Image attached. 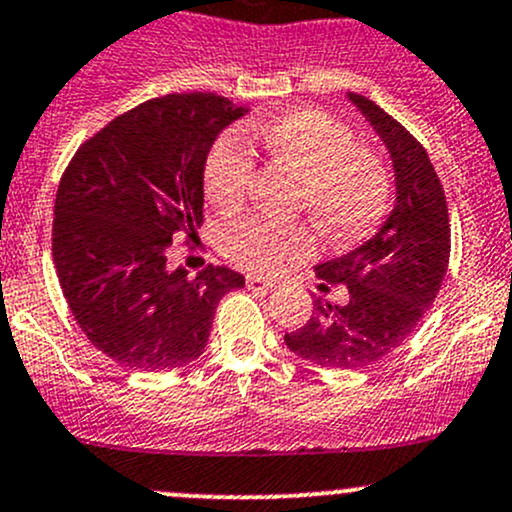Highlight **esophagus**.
Masks as SVG:
<instances>
[{
    "label": "esophagus",
    "mask_w": 512,
    "mask_h": 512,
    "mask_svg": "<svg viewBox=\"0 0 512 512\" xmlns=\"http://www.w3.org/2000/svg\"><path fill=\"white\" fill-rule=\"evenodd\" d=\"M247 289H250V292H262V294H267V292H272L274 284L270 282V279L257 277V274H247Z\"/></svg>",
    "instance_id": "obj_1"
}]
</instances>
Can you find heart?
I'll list each match as a JSON object with an SVG mask.
<instances>
[{
	"mask_svg": "<svg viewBox=\"0 0 512 512\" xmlns=\"http://www.w3.org/2000/svg\"><path fill=\"white\" fill-rule=\"evenodd\" d=\"M257 139L277 161L304 176L299 206L309 208L321 235L338 245L368 238L390 201V174L378 154L355 147L353 132L326 112L297 107L257 127ZM255 179V157L240 134H225L206 161V193L220 208L240 206ZM220 250L235 265L274 272L314 250L301 225L240 218L220 230Z\"/></svg>",
	"mask_w": 512,
	"mask_h": 512,
	"instance_id": "b5f03b06",
	"label": "heart"
}]
</instances>
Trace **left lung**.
Instances as JSON below:
<instances>
[{"label": "left lung", "instance_id": "8db88e82", "mask_svg": "<svg viewBox=\"0 0 512 512\" xmlns=\"http://www.w3.org/2000/svg\"><path fill=\"white\" fill-rule=\"evenodd\" d=\"M346 98L390 154L395 206L373 238L314 267L324 282L346 284L348 301L319 299L316 314L284 343L321 368L358 370L400 348L437 299L451 228L444 188L422 144L373 100L355 93Z\"/></svg>", "mask_w": 512, "mask_h": 512}]
</instances>
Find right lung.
Segmentation results:
<instances>
[{
    "label": "right lung",
    "instance_id": "right-lung-1",
    "mask_svg": "<svg viewBox=\"0 0 512 512\" xmlns=\"http://www.w3.org/2000/svg\"><path fill=\"white\" fill-rule=\"evenodd\" d=\"M250 105L213 93L142 102L75 152L53 208V262L88 341L127 368L196 360L218 301L245 277L213 267L188 279L166 247L203 218V171L218 134Z\"/></svg>",
    "mask_w": 512,
    "mask_h": 512
}]
</instances>
